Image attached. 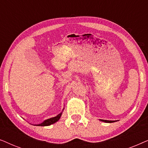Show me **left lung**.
<instances>
[{
    "label": "left lung",
    "mask_w": 148,
    "mask_h": 148,
    "mask_svg": "<svg viewBox=\"0 0 148 148\" xmlns=\"http://www.w3.org/2000/svg\"><path fill=\"white\" fill-rule=\"evenodd\" d=\"M100 121H103V122H105V123H113V122H115L114 121H107V120H102V119H100Z\"/></svg>",
    "instance_id": "left-lung-1"
}]
</instances>
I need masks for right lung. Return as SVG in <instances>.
Returning a JSON list of instances; mask_svg holds the SVG:
<instances>
[{"instance_id":"obj_1","label":"right lung","mask_w":148,"mask_h":148,"mask_svg":"<svg viewBox=\"0 0 148 148\" xmlns=\"http://www.w3.org/2000/svg\"><path fill=\"white\" fill-rule=\"evenodd\" d=\"M61 114H62V113H60V114H58L57 116H55V117H52V118L47 119V120L44 121L43 123H41V124L37 125L36 126H48V125L53 124V123H56V121H58V120H59L60 117L61 116Z\"/></svg>"}]
</instances>
